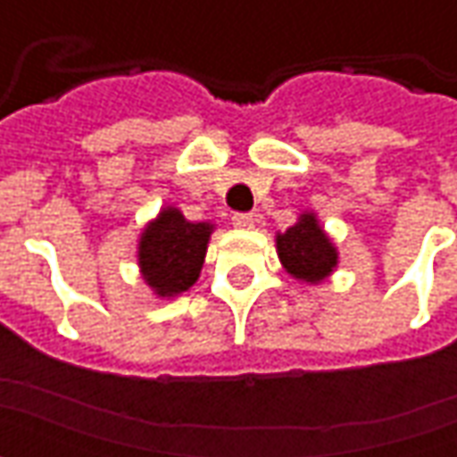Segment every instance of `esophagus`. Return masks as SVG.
<instances>
[{
	"mask_svg": "<svg viewBox=\"0 0 457 457\" xmlns=\"http://www.w3.org/2000/svg\"><path fill=\"white\" fill-rule=\"evenodd\" d=\"M254 220H257L254 212H235L232 215V225L235 228H254Z\"/></svg>",
	"mask_w": 457,
	"mask_h": 457,
	"instance_id": "esophagus-1",
	"label": "esophagus"
}]
</instances>
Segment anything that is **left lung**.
I'll use <instances>...</instances> for the list:
<instances>
[{"instance_id":"1","label":"left lung","mask_w":457,"mask_h":457,"mask_svg":"<svg viewBox=\"0 0 457 457\" xmlns=\"http://www.w3.org/2000/svg\"><path fill=\"white\" fill-rule=\"evenodd\" d=\"M281 264L296 278L318 284L336 269L337 254L313 215H303L294 228L277 237Z\"/></svg>"}]
</instances>
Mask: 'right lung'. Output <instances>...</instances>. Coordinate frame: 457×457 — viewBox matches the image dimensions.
<instances>
[{
  "label": "right lung",
  "mask_w": 457,
  "mask_h": 457,
  "mask_svg": "<svg viewBox=\"0 0 457 457\" xmlns=\"http://www.w3.org/2000/svg\"><path fill=\"white\" fill-rule=\"evenodd\" d=\"M212 225L188 222L176 208L163 210L139 242V267L159 296L188 291L198 278Z\"/></svg>",
  "instance_id": "add662e5"
}]
</instances>
